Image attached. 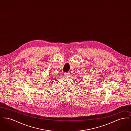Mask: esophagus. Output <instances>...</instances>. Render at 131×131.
<instances>
[{
    "label": "esophagus",
    "mask_w": 131,
    "mask_h": 131,
    "mask_svg": "<svg viewBox=\"0 0 131 131\" xmlns=\"http://www.w3.org/2000/svg\"><path fill=\"white\" fill-rule=\"evenodd\" d=\"M69 73H65V75L66 76V77H68L69 75Z\"/></svg>",
    "instance_id": "obj_1"
}]
</instances>
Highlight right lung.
<instances>
[{"mask_svg": "<svg viewBox=\"0 0 131 131\" xmlns=\"http://www.w3.org/2000/svg\"><path fill=\"white\" fill-rule=\"evenodd\" d=\"M53 82V83H54V82Z\"/></svg>", "mask_w": 131, "mask_h": 131, "instance_id": "right-lung-1", "label": "right lung"}]
</instances>
